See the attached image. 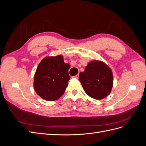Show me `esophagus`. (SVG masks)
I'll return each instance as SVG.
<instances>
[{
    "label": "esophagus",
    "instance_id": "obj_1",
    "mask_svg": "<svg viewBox=\"0 0 146 146\" xmlns=\"http://www.w3.org/2000/svg\"><path fill=\"white\" fill-rule=\"evenodd\" d=\"M78 74H77V75H76V76H73L72 77V78H78Z\"/></svg>",
    "mask_w": 146,
    "mask_h": 146
}]
</instances>
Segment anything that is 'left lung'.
Returning <instances> with one entry per match:
<instances>
[{
    "instance_id": "obj_1",
    "label": "left lung",
    "mask_w": 146,
    "mask_h": 146,
    "mask_svg": "<svg viewBox=\"0 0 146 146\" xmlns=\"http://www.w3.org/2000/svg\"><path fill=\"white\" fill-rule=\"evenodd\" d=\"M79 80L90 97L96 100L103 99L112 90V70L102 61L91 60L88 63L84 72L79 74Z\"/></svg>"
}]
</instances>
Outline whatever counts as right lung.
I'll use <instances>...</instances> for the list:
<instances>
[{
	"label": "right lung",
	"mask_w": 146,
	"mask_h": 146,
	"mask_svg": "<svg viewBox=\"0 0 146 146\" xmlns=\"http://www.w3.org/2000/svg\"><path fill=\"white\" fill-rule=\"evenodd\" d=\"M70 65L64 62L63 56H48L38 64L35 72L33 86L42 99L54 101L62 96L68 85Z\"/></svg>",
	"instance_id": "right-lung-1"
}]
</instances>
